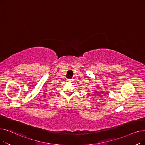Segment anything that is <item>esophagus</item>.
Listing matches in <instances>:
<instances>
[{
    "label": "esophagus",
    "instance_id": "34e87169",
    "mask_svg": "<svg viewBox=\"0 0 145 145\" xmlns=\"http://www.w3.org/2000/svg\"><path fill=\"white\" fill-rule=\"evenodd\" d=\"M67 81H68L69 82H72L73 81V79H68Z\"/></svg>",
    "mask_w": 145,
    "mask_h": 145
}]
</instances>
